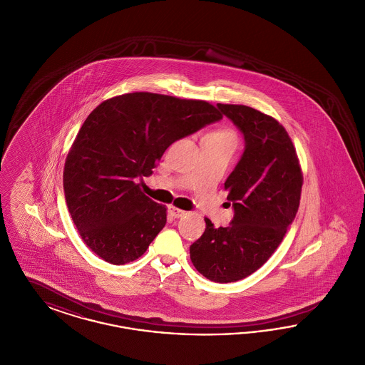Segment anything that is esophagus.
Instances as JSON below:
<instances>
[{
    "label": "esophagus",
    "mask_w": 365,
    "mask_h": 365,
    "mask_svg": "<svg viewBox=\"0 0 365 365\" xmlns=\"http://www.w3.org/2000/svg\"><path fill=\"white\" fill-rule=\"evenodd\" d=\"M168 213H170L174 219H179V217H182V216H185V215H186V212H185V210L176 208V207H173V205L168 208Z\"/></svg>",
    "instance_id": "obj_1"
}]
</instances>
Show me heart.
Returning a JSON list of instances; mask_svg holds the SVG:
<instances>
[{
    "instance_id": "b5f03b06",
    "label": "heart",
    "mask_w": 365,
    "mask_h": 365,
    "mask_svg": "<svg viewBox=\"0 0 365 365\" xmlns=\"http://www.w3.org/2000/svg\"><path fill=\"white\" fill-rule=\"evenodd\" d=\"M207 137H209V138L226 139V140H231V142L235 143V134L230 130H216V131L209 133Z\"/></svg>"
}]
</instances>
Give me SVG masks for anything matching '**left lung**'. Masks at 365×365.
Masks as SVG:
<instances>
[{
    "label": "left lung",
    "mask_w": 365,
    "mask_h": 365,
    "mask_svg": "<svg viewBox=\"0 0 365 365\" xmlns=\"http://www.w3.org/2000/svg\"><path fill=\"white\" fill-rule=\"evenodd\" d=\"M245 139L242 157L227 178L234 217L228 227L207 228L190 246L195 269L228 283L252 275L277 250L299 207L302 173L294 145L274 118L246 105L217 104Z\"/></svg>",
    "instance_id": "1"
}]
</instances>
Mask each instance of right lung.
<instances>
[{"mask_svg":"<svg viewBox=\"0 0 365 365\" xmlns=\"http://www.w3.org/2000/svg\"><path fill=\"white\" fill-rule=\"evenodd\" d=\"M223 116L207 101L128 93L98 105L81 127L64 167V194L83 242L103 260L140 257L167 223L165 205L140 191L164 152Z\"/></svg>","mask_w":365,"mask_h":365,"instance_id":"add662e5","label":"right lung"}]
</instances>
